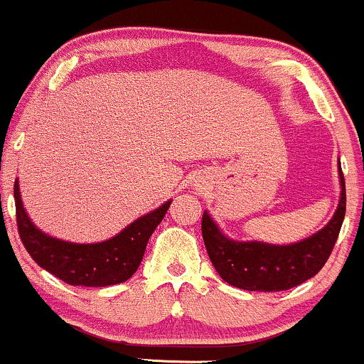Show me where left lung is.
<instances>
[{"label":"left lung","mask_w":364,"mask_h":364,"mask_svg":"<svg viewBox=\"0 0 364 364\" xmlns=\"http://www.w3.org/2000/svg\"><path fill=\"white\" fill-rule=\"evenodd\" d=\"M338 177L342 191L336 215L320 232L291 246L228 239L204 211L203 240L218 275L234 287L256 292L287 291L316 275L332 255L344 222L346 182L342 168H338Z\"/></svg>","instance_id":"left-lung-1"}]
</instances>
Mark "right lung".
I'll list each match as a JSON object with an SVG mask.
<instances>
[{
    "instance_id": "1",
    "label": "right lung",
    "mask_w": 364,
    "mask_h": 364,
    "mask_svg": "<svg viewBox=\"0 0 364 364\" xmlns=\"http://www.w3.org/2000/svg\"><path fill=\"white\" fill-rule=\"evenodd\" d=\"M17 227L22 244L32 259L46 272L82 287H106L122 284L136 273L154 228L160 225L171 201L141 216L113 239L97 244H73L55 239L34 227L20 199L18 181L14 186Z\"/></svg>"
}]
</instances>
